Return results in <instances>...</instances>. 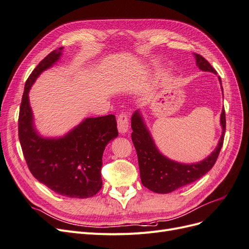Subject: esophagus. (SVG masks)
Here are the masks:
<instances>
[{"label": "esophagus", "instance_id": "esophagus-1", "mask_svg": "<svg viewBox=\"0 0 249 249\" xmlns=\"http://www.w3.org/2000/svg\"><path fill=\"white\" fill-rule=\"evenodd\" d=\"M117 126L119 133L124 134L127 132V130H129V115H127V113L123 112L118 115Z\"/></svg>", "mask_w": 249, "mask_h": 249}]
</instances>
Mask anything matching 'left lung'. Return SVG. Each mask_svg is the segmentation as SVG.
<instances>
[{"label": "left lung", "mask_w": 249, "mask_h": 249, "mask_svg": "<svg viewBox=\"0 0 249 249\" xmlns=\"http://www.w3.org/2000/svg\"><path fill=\"white\" fill-rule=\"evenodd\" d=\"M194 58L199 70L217 73L213 66L202 56L194 54ZM219 81L221 84L220 78ZM131 123L133 130L132 141L137 152L140 178L143 186L156 193H170L180 187L195 182L214 166L224 140L225 111L223 109L221 112L220 124L222 134L217 147L205 160L193 164L178 163L164 157L155 145L139 111L134 113Z\"/></svg>", "instance_id": "8db88e82"}]
</instances>
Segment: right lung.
Wrapping results in <instances>:
<instances>
[{"instance_id": "right-lung-1", "label": "right lung", "mask_w": 249, "mask_h": 249, "mask_svg": "<svg viewBox=\"0 0 249 249\" xmlns=\"http://www.w3.org/2000/svg\"><path fill=\"white\" fill-rule=\"evenodd\" d=\"M63 48L52 53L30 74L21 97L18 138L27 165L34 178L67 197L87 198L103 186L101 168L106 145L118 136L114 115L89 117L60 138H43L34 129L29 90L36 78L54 64Z\"/></svg>"}]
</instances>
